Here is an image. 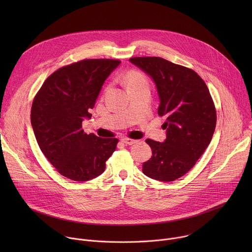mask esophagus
<instances>
[{"instance_id": "34e87169", "label": "esophagus", "mask_w": 252, "mask_h": 252, "mask_svg": "<svg viewBox=\"0 0 252 252\" xmlns=\"http://www.w3.org/2000/svg\"><path fill=\"white\" fill-rule=\"evenodd\" d=\"M122 140H123V142L126 143V145H128V146H131V145H133V143H136V142H137V140L132 139V138H130V137H123Z\"/></svg>"}]
</instances>
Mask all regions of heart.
<instances>
[{
    "label": "heart",
    "mask_w": 252,
    "mask_h": 252,
    "mask_svg": "<svg viewBox=\"0 0 252 252\" xmlns=\"http://www.w3.org/2000/svg\"><path fill=\"white\" fill-rule=\"evenodd\" d=\"M124 80L126 81L127 88L134 87V86H140V85L148 86V81H147L146 77L143 76L138 70L127 71V73L124 77ZM106 90H109V88H107Z\"/></svg>",
    "instance_id": "b5f03b06"
}]
</instances>
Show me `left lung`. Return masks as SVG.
<instances>
[{
    "mask_svg": "<svg viewBox=\"0 0 252 252\" xmlns=\"http://www.w3.org/2000/svg\"><path fill=\"white\" fill-rule=\"evenodd\" d=\"M129 61L150 75L159 95L158 114L164 117V142L148 138L152 158L142 172L160 182H173L189 172L211 141L217 110L204 81L189 67L159 57Z\"/></svg>",
    "mask_w": 252,
    "mask_h": 252,
    "instance_id": "obj_1",
    "label": "left lung"
}]
</instances>
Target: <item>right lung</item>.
Returning a JSON list of instances; mask_svg holds the SVG:
<instances>
[{"instance_id":"add662e5","label":"right lung","mask_w":252,"mask_h":252,"mask_svg":"<svg viewBox=\"0 0 252 252\" xmlns=\"http://www.w3.org/2000/svg\"><path fill=\"white\" fill-rule=\"evenodd\" d=\"M120 60L88 59L57 69L34 95L31 123L38 145L59 173L87 182L104 171L119 139L83 129L105 79Z\"/></svg>"}]
</instances>
